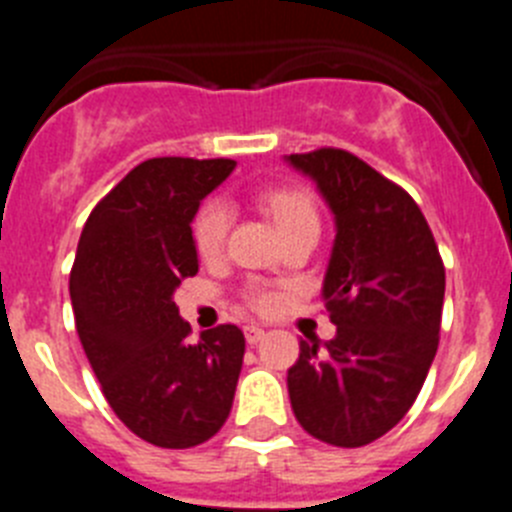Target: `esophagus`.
<instances>
[{
	"instance_id": "34e87169",
	"label": "esophagus",
	"mask_w": 512,
	"mask_h": 512,
	"mask_svg": "<svg viewBox=\"0 0 512 512\" xmlns=\"http://www.w3.org/2000/svg\"><path fill=\"white\" fill-rule=\"evenodd\" d=\"M243 333H246V343H251V346L264 338V328H259V325H246V328H243Z\"/></svg>"
}]
</instances>
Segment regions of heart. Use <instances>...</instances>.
Segmentation results:
<instances>
[{
    "instance_id": "heart-1",
    "label": "heart",
    "mask_w": 512,
    "mask_h": 512,
    "mask_svg": "<svg viewBox=\"0 0 512 512\" xmlns=\"http://www.w3.org/2000/svg\"><path fill=\"white\" fill-rule=\"evenodd\" d=\"M259 202L266 207L271 220L277 223L282 235H289L300 228H318V205L315 197L302 184H277L259 194ZM230 228V210L223 200H207L197 210L192 220V241L200 256L212 259L220 253L225 243V235ZM271 295L266 292H253L251 305L269 307Z\"/></svg>"
}]
</instances>
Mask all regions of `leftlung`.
Returning a JSON list of instances; mask_svg holds the SVG:
<instances>
[{
	"mask_svg": "<svg viewBox=\"0 0 512 512\" xmlns=\"http://www.w3.org/2000/svg\"><path fill=\"white\" fill-rule=\"evenodd\" d=\"M336 215L323 300L336 338L300 341L287 372L300 425L359 449L413 408L433 364L446 269L423 212L400 184L343 148L292 153Z\"/></svg>",
	"mask_w": 512,
	"mask_h": 512,
	"instance_id": "left-lung-1",
	"label": "left lung"
}]
</instances>
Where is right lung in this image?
<instances>
[{
    "mask_svg": "<svg viewBox=\"0 0 512 512\" xmlns=\"http://www.w3.org/2000/svg\"><path fill=\"white\" fill-rule=\"evenodd\" d=\"M230 158H148L104 194L71 269L76 333L117 418L161 449L210 441L233 408L243 366L238 325L189 343L171 300L194 277L192 217L233 171Z\"/></svg>",
    "mask_w": 512,
    "mask_h": 512,
    "instance_id": "right-lung-1",
    "label": "right lung"
}]
</instances>
